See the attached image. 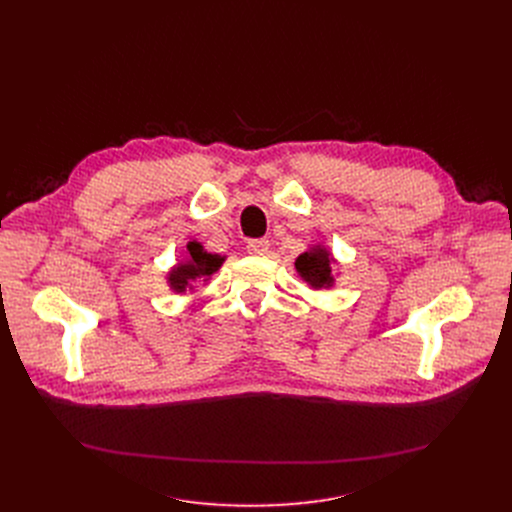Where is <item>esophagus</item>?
I'll use <instances>...</instances> for the list:
<instances>
[{
    "label": "esophagus",
    "mask_w": 512,
    "mask_h": 512,
    "mask_svg": "<svg viewBox=\"0 0 512 512\" xmlns=\"http://www.w3.org/2000/svg\"><path fill=\"white\" fill-rule=\"evenodd\" d=\"M267 249H270V242H267L265 238H255V240L247 242V251L251 255H265Z\"/></svg>",
    "instance_id": "esophagus-1"
}]
</instances>
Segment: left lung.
<instances>
[{
	"instance_id": "8db88e82",
	"label": "left lung",
	"mask_w": 512,
	"mask_h": 512,
	"mask_svg": "<svg viewBox=\"0 0 512 512\" xmlns=\"http://www.w3.org/2000/svg\"><path fill=\"white\" fill-rule=\"evenodd\" d=\"M332 263H336V259L324 245H313L297 257V261H294V270H297V274L315 290L332 288L336 282Z\"/></svg>"
}]
</instances>
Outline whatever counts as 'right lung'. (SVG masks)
I'll return each mask as SVG.
<instances>
[{
	"instance_id": "add662e5",
	"label": "right lung",
	"mask_w": 512,
	"mask_h": 512,
	"mask_svg": "<svg viewBox=\"0 0 512 512\" xmlns=\"http://www.w3.org/2000/svg\"><path fill=\"white\" fill-rule=\"evenodd\" d=\"M224 261H226L224 255L209 253L203 249L201 242L188 240L186 257L178 261L168 272V286L178 294H184L186 290H195V284L207 282L215 272L220 270Z\"/></svg>"
}]
</instances>
